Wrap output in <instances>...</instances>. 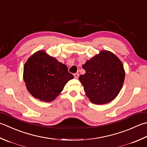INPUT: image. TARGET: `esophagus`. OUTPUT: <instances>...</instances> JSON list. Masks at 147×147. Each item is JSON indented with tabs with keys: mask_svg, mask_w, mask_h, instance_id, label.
<instances>
[{
	"mask_svg": "<svg viewBox=\"0 0 147 147\" xmlns=\"http://www.w3.org/2000/svg\"><path fill=\"white\" fill-rule=\"evenodd\" d=\"M74 78H78V77H79V73H75L74 74Z\"/></svg>",
	"mask_w": 147,
	"mask_h": 147,
	"instance_id": "1",
	"label": "esophagus"
}]
</instances>
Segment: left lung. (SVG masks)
Wrapping results in <instances>:
<instances>
[{"label": "left lung", "mask_w": 147, "mask_h": 147, "mask_svg": "<svg viewBox=\"0 0 147 147\" xmlns=\"http://www.w3.org/2000/svg\"><path fill=\"white\" fill-rule=\"evenodd\" d=\"M85 73L79 77L89 100L95 105L113 100L121 90L125 70L121 60L111 51L102 50L82 65Z\"/></svg>", "instance_id": "left-lung-1"}]
</instances>
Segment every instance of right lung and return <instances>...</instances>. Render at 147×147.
I'll list each match as a JSON object with an SVG mask.
<instances>
[{
  "instance_id": "add662e5",
  "label": "right lung",
  "mask_w": 147,
  "mask_h": 147,
  "mask_svg": "<svg viewBox=\"0 0 147 147\" xmlns=\"http://www.w3.org/2000/svg\"><path fill=\"white\" fill-rule=\"evenodd\" d=\"M23 78L28 92L34 97L51 102L74 76L65 64L41 50L32 55L25 62Z\"/></svg>"
}]
</instances>
